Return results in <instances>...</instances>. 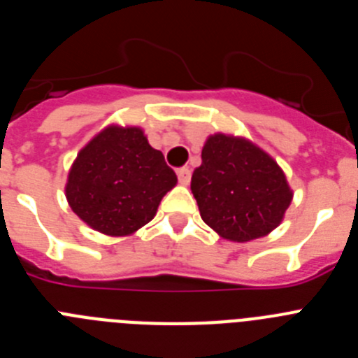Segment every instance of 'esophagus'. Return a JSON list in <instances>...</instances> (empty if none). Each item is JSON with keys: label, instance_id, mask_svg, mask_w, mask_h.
<instances>
[{"label": "esophagus", "instance_id": "1", "mask_svg": "<svg viewBox=\"0 0 358 358\" xmlns=\"http://www.w3.org/2000/svg\"><path fill=\"white\" fill-rule=\"evenodd\" d=\"M177 177H179V182L182 186H188L189 185V179H192V170L188 166H182V169L177 170Z\"/></svg>", "mask_w": 358, "mask_h": 358}]
</instances>
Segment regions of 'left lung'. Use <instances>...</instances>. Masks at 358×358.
Segmentation results:
<instances>
[{
	"label": "left lung",
	"instance_id": "1",
	"mask_svg": "<svg viewBox=\"0 0 358 358\" xmlns=\"http://www.w3.org/2000/svg\"><path fill=\"white\" fill-rule=\"evenodd\" d=\"M202 220L222 238L251 242L276 229L292 202L280 164L252 141L217 132L192 176Z\"/></svg>",
	"mask_w": 358,
	"mask_h": 358
}]
</instances>
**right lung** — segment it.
Returning <instances> with one entry per match:
<instances>
[{
  "instance_id": "add662e5",
  "label": "right lung",
  "mask_w": 358,
  "mask_h": 358,
  "mask_svg": "<svg viewBox=\"0 0 358 358\" xmlns=\"http://www.w3.org/2000/svg\"><path fill=\"white\" fill-rule=\"evenodd\" d=\"M177 176L140 127L107 125L73 161L66 199L73 213L107 236H129L156 217Z\"/></svg>"
}]
</instances>
